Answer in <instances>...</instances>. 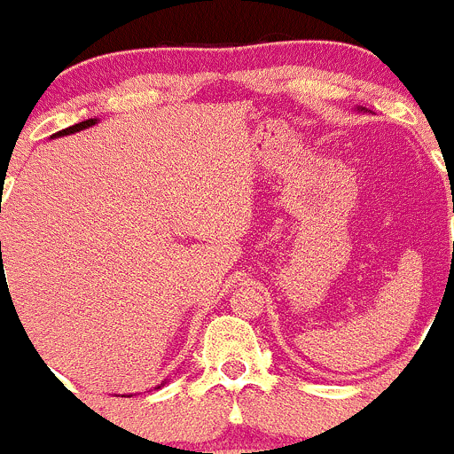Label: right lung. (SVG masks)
Segmentation results:
<instances>
[{
  "mask_svg": "<svg viewBox=\"0 0 454 454\" xmlns=\"http://www.w3.org/2000/svg\"><path fill=\"white\" fill-rule=\"evenodd\" d=\"M94 123H97V119L81 121V123H74V125H70V128L61 129V132L52 134V138H57V137H66V134H74V132H79V129H85V128H90V125H94Z\"/></svg>",
  "mask_w": 454,
  "mask_h": 454,
  "instance_id": "obj_1",
  "label": "right lung"
}]
</instances>
